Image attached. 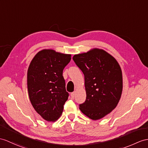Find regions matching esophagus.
<instances>
[{
    "label": "esophagus",
    "mask_w": 148,
    "mask_h": 148,
    "mask_svg": "<svg viewBox=\"0 0 148 148\" xmlns=\"http://www.w3.org/2000/svg\"><path fill=\"white\" fill-rule=\"evenodd\" d=\"M75 92H72V93H71V99H73L74 97H75Z\"/></svg>",
    "instance_id": "34e87169"
}]
</instances>
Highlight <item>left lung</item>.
<instances>
[{
	"label": "left lung",
	"mask_w": 148,
	"mask_h": 148,
	"mask_svg": "<svg viewBox=\"0 0 148 148\" xmlns=\"http://www.w3.org/2000/svg\"><path fill=\"white\" fill-rule=\"evenodd\" d=\"M73 60L85 78L86 100L79 109L91 119H100L116 107L121 97L123 83L119 64L99 48L75 55Z\"/></svg>",
	"instance_id": "8db88e82"
}]
</instances>
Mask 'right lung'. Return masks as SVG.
<instances>
[{
	"label": "right lung",
	"instance_id": "obj_1",
	"mask_svg": "<svg viewBox=\"0 0 148 148\" xmlns=\"http://www.w3.org/2000/svg\"><path fill=\"white\" fill-rule=\"evenodd\" d=\"M71 60V55L42 49L34 56L27 74V90L35 110L48 122L56 121L62 115L68 100L64 68Z\"/></svg>",
	"mask_w": 148,
	"mask_h": 148
}]
</instances>
